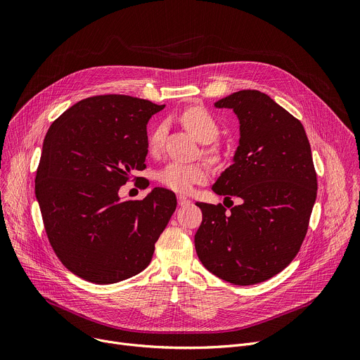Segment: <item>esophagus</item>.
<instances>
[{
	"instance_id": "obj_1",
	"label": "esophagus",
	"mask_w": 360,
	"mask_h": 360,
	"mask_svg": "<svg viewBox=\"0 0 360 360\" xmlns=\"http://www.w3.org/2000/svg\"><path fill=\"white\" fill-rule=\"evenodd\" d=\"M178 203H179V207H185V205H189V203H191V199H188V198L184 196V195H179V196H178Z\"/></svg>"
}]
</instances>
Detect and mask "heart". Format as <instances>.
<instances>
[{"label":"heart","mask_w":360,"mask_h":360,"mask_svg":"<svg viewBox=\"0 0 360 360\" xmlns=\"http://www.w3.org/2000/svg\"><path fill=\"white\" fill-rule=\"evenodd\" d=\"M181 121L185 128L202 143L214 142L219 135V125L215 117L200 105H193L186 108ZM167 135V122L161 121L153 127L148 135L149 150H158ZM158 179L167 188L175 192H189L195 185L202 184L208 179V168L203 164H184L171 162L164 169L160 171Z\"/></svg>","instance_id":"heart-1"}]
</instances>
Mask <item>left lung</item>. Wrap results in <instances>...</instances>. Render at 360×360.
<instances>
[{
    "mask_svg": "<svg viewBox=\"0 0 360 360\" xmlns=\"http://www.w3.org/2000/svg\"><path fill=\"white\" fill-rule=\"evenodd\" d=\"M239 121L232 165L212 191L240 205L196 202L202 224L195 249L202 265L233 285H255L283 271L304 239L316 200V172L303 125L255 89L233 92L214 104Z\"/></svg>",
    "mask_w": 360,
    "mask_h": 360,
    "instance_id": "obj_1",
    "label": "left lung"
}]
</instances>
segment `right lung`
Masks as SVG:
<instances>
[{
	"mask_svg": "<svg viewBox=\"0 0 360 360\" xmlns=\"http://www.w3.org/2000/svg\"><path fill=\"white\" fill-rule=\"evenodd\" d=\"M165 105L128 95H98L68 108L49 127L35 196L51 246L74 275L98 285L142 272L176 208L153 188L142 200L118 191L145 168L146 124Z\"/></svg>",
	"mask_w": 360,
	"mask_h": 360,
	"instance_id": "obj_1",
	"label": "right lung"
}]
</instances>
